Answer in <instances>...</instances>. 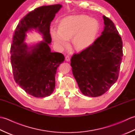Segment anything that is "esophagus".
I'll list each match as a JSON object with an SVG mask.
<instances>
[{
	"mask_svg": "<svg viewBox=\"0 0 135 135\" xmlns=\"http://www.w3.org/2000/svg\"><path fill=\"white\" fill-rule=\"evenodd\" d=\"M65 61H70V57L69 56H67L65 57Z\"/></svg>",
	"mask_w": 135,
	"mask_h": 135,
	"instance_id": "34e87169",
	"label": "esophagus"
}]
</instances>
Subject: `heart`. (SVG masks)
I'll return each instance as SVG.
<instances>
[{
    "mask_svg": "<svg viewBox=\"0 0 135 135\" xmlns=\"http://www.w3.org/2000/svg\"><path fill=\"white\" fill-rule=\"evenodd\" d=\"M100 29L98 21L86 15L71 16L60 21L59 30L51 28L50 33L57 46L62 48L72 38V44L77 51L87 49L93 45Z\"/></svg>",
    "mask_w": 135,
    "mask_h": 135,
    "instance_id": "heart-1",
    "label": "heart"
}]
</instances>
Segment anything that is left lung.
Returning a JSON list of instances; mask_svg holds the SVG:
<instances>
[{
  "instance_id": "8db88e82",
  "label": "left lung",
  "mask_w": 135,
  "mask_h": 135,
  "mask_svg": "<svg viewBox=\"0 0 135 135\" xmlns=\"http://www.w3.org/2000/svg\"><path fill=\"white\" fill-rule=\"evenodd\" d=\"M102 35L90 47L71 59L73 74L85 96L98 97L105 93L119 75L122 41L114 24L105 16Z\"/></svg>"
}]
</instances>
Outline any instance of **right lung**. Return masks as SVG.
Masks as SVG:
<instances>
[{"instance_id":"1","label":"right lung","mask_w":135,"mask_h":135,"mask_svg":"<svg viewBox=\"0 0 135 135\" xmlns=\"http://www.w3.org/2000/svg\"><path fill=\"white\" fill-rule=\"evenodd\" d=\"M60 4L36 8L21 19L14 31L11 46V64L16 82L35 97L49 96L55 89L57 68L64 62L62 54L51 52L50 25ZM35 30L43 41L29 46L24 41L27 33Z\"/></svg>"}]
</instances>
